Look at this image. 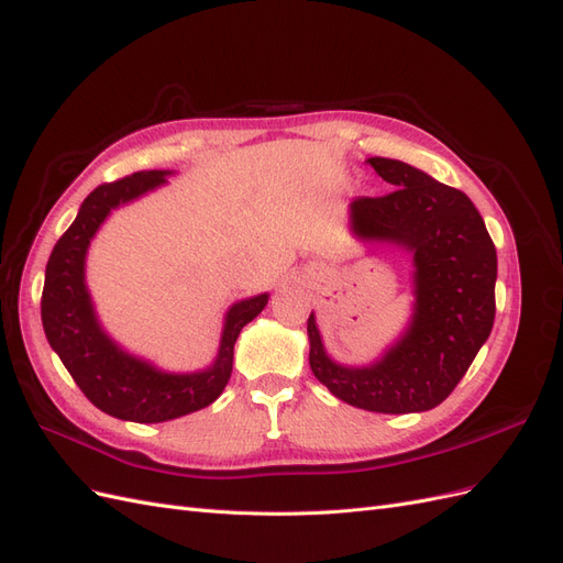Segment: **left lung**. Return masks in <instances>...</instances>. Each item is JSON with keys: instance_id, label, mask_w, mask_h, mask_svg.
I'll use <instances>...</instances> for the list:
<instances>
[{"instance_id": "8db88e82", "label": "left lung", "mask_w": 563, "mask_h": 563, "mask_svg": "<svg viewBox=\"0 0 563 563\" xmlns=\"http://www.w3.org/2000/svg\"><path fill=\"white\" fill-rule=\"evenodd\" d=\"M368 164L395 190L356 197L350 230L362 242L395 244L413 255V314L380 360L345 366L323 350L312 312L310 368L331 395L364 411H430L455 389L490 335L496 246L465 192L399 159L371 157Z\"/></svg>"}]
</instances>
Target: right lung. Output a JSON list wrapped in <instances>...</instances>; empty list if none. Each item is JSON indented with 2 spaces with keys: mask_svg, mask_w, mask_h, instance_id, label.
<instances>
[{
  "mask_svg": "<svg viewBox=\"0 0 563 563\" xmlns=\"http://www.w3.org/2000/svg\"><path fill=\"white\" fill-rule=\"evenodd\" d=\"M166 176L172 172H139L98 185L51 251L42 291L44 333L67 373L96 408L131 422L174 420L213 404L230 380L236 338L269 298L261 294L234 302L225 314L213 364L192 373L162 371L122 350L106 333L87 288L91 240L114 209L157 190Z\"/></svg>",
  "mask_w": 563,
  "mask_h": 563,
  "instance_id": "1",
  "label": "right lung"
}]
</instances>
